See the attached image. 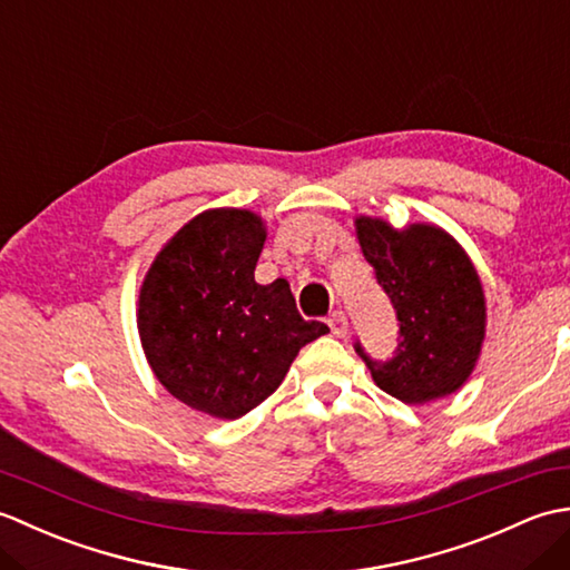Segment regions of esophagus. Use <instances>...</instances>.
I'll return each instance as SVG.
<instances>
[{"instance_id":"1","label":"esophagus","mask_w":570,"mask_h":570,"mask_svg":"<svg viewBox=\"0 0 570 570\" xmlns=\"http://www.w3.org/2000/svg\"><path fill=\"white\" fill-rule=\"evenodd\" d=\"M328 325H331V333H333L335 337H345V335H347V331H350L347 316H345L343 311H333V313H331V318H328Z\"/></svg>"}]
</instances>
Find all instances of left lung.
<instances>
[{"label": "left lung", "instance_id": "obj_1", "mask_svg": "<svg viewBox=\"0 0 570 570\" xmlns=\"http://www.w3.org/2000/svg\"><path fill=\"white\" fill-rule=\"evenodd\" d=\"M355 233L399 318L390 362L370 360L355 345L374 384L411 406L458 392L478 365L488 325L485 292L468 252L433 223L396 229L360 215Z\"/></svg>", "mask_w": 570, "mask_h": 570}]
</instances>
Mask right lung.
Returning a JSON list of instances; mask_svg holds the SVG:
<instances>
[{"label":"right lung","mask_w":570,"mask_h":570,"mask_svg":"<svg viewBox=\"0 0 570 570\" xmlns=\"http://www.w3.org/2000/svg\"><path fill=\"white\" fill-rule=\"evenodd\" d=\"M266 225L245 208L193 217L156 254L139 288L144 355L168 394L213 419H239L284 382L298 350L331 333L304 321L286 278L254 282Z\"/></svg>","instance_id":"right-lung-1"}]
</instances>
